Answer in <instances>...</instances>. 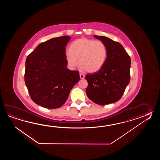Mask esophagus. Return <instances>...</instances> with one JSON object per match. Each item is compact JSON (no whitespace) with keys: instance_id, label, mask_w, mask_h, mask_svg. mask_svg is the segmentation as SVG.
I'll use <instances>...</instances> for the list:
<instances>
[{"instance_id":"obj_1","label":"esophagus","mask_w":160,"mask_h":160,"mask_svg":"<svg viewBox=\"0 0 160 160\" xmlns=\"http://www.w3.org/2000/svg\"><path fill=\"white\" fill-rule=\"evenodd\" d=\"M79 76H80V78L81 79H83L85 77V75L83 74H82V73L79 74Z\"/></svg>"}]
</instances>
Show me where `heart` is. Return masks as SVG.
Returning <instances> with one entry per match:
<instances>
[{
  "instance_id": "obj_1",
  "label": "heart",
  "mask_w": 160,
  "mask_h": 160,
  "mask_svg": "<svg viewBox=\"0 0 160 160\" xmlns=\"http://www.w3.org/2000/svg\"><path fill=\"white\" fill-rule=\"evenodd\" d=\"M108 57V49L102 42L88 38L74 41L66 53L69 66L74 68L79 63L88 72H98L105 65Z\"/></svg>"
}]
</instances>
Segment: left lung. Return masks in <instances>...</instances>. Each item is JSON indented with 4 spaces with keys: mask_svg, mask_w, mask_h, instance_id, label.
<instances>
[{
    "mask_svg": "<svg viewBox=\"0 0 160 160\" xmlns=\"http://www.w3.org/2000/svg\"><path fill=\"white\" fill-rule=\"evenodd\" d=\"M102 41L108 49L105 65L98 72L88 74L86 94L95 103L105 105L118 101L130 82L131 59L118 42L102 36L94 35Z\"/></svg>",
    "mask_w": 160,
    "mask_h": 160,
    "instance_id": "8db88e82",
    "label": "left lung"
}]
</instances>
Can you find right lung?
I'll list each match as a JSON object with an SVG mask.
<instances>
[{
    "label": "right lung",
    "mask_w": 160,
    "mask_h": 160,
    "mask_svg": "<svg viewBox=\"0 0 160 160\" xmlns=\"http://www.w3.org/2000/svg\"><path fill=\"white\" fill-rule=\"evenodd\" d=\"M70 39L52 38L39 44L27 57L24 81L31 98L38 105L61 107L80 79L79 72L67 68L65 47Z\"/></svg>",
    "instance_id": "1"
}]
</instances>
